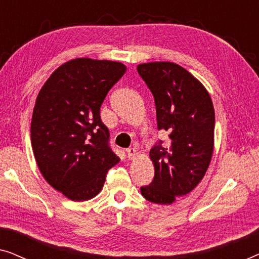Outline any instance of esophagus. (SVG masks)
<instances>
[{
	"mask_svg": "<svg viewBox=\"0 0 259 259\" xmlns=\"http://www.w3.org/2000/svg\"><path fill=\"white\" fill-rule=\"evenodd\" d=\"M126 153H127V158L134 159V158H136V155H137V150H136V148H127Z\"/></svg>",
	"mask_w": 259,
	"mask_h": 259,
	"instance_id": "esophagus-1",
	"label": "esophagus"
}]
</instances>
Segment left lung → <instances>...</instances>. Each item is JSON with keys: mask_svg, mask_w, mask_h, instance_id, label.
I'll list each match as a JSON object with an SVG mask.
<instances>
[{"mask_svg": "<svg viewBox=\"0 0 259 259\" xmlns=\"http://www.w3.org/2000/svg\"><path fill=\"white\" fill-rule=\"evenodd\" d=\"M150 88L157 109L158 130L168 133L150 151L154 178L140 192L155 204H172L190 193L204 178L214 143V109L199 80L173 62H148L137 67Z\"/></svg>", "mask_w": 259, "mask_h": 259, "instance_id": "8db88e82", "label": "left lung"}]
</instances>
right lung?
Masks as SVG:
<instances>
[{
  "label": "right lung",
  "instance_id": "1",
  "mask_svg": "<svg viewBox=\"0 0 259 259\" xmlns=\"http://www.w3.org/2000/svg\"><path fill=\"white\" fill-rule=\"evenodd\" d=\"M125 72L121 62L74 59L38 92L30 126L35 160L49 185L70 200L97 196L120 160L109 147L100 107Z\"/></svg>",
  "mask_w": 259,
  "mask_h": 259
}]
</instances>
